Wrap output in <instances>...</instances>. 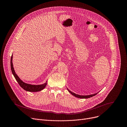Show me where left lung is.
I'll return each mask as SVG.
<instances>
[{
	"instance_id": "obj_1",
	"label": "left lung",
	"mask_w": 127,
	"mask_h": 127,
	"mask_svg": "<svg viewBox=\"0 0 127 127\" xmlns=\"http://www.w3.org/2000/svg\"><path fill=\"white\" fill-rule=\"evenodd\" d=\"M69 92L71 94V95H74V96L76 97H78V98H89V97H93L95 95H96V94H97V93H96L95 94H94V95H77V94H75L73 93H72L71 91H70L69 90H68Z\"/></svg>"
}]
</instances>
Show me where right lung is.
I'll list each match as a JSON object with an SVG mask.
<instances>
[{"label":"right lung","instance_id":"obj_1","mask_svg":"<svg viewBox=\"0 0 127 127\" xmlns=\"http://www.w3.org/2000/svg\"><path fill=\"white\" fill-rule=\"evenodd\" d=\"M12 55L11 57V59H10V67H11V70L12 73L15 78L16 80L18 82V83L19 84V85L21 86V87H22L24 90H26V91L28 92H39L41 91V90H43L47 85V82L41 85H32L30 84H27L26 83H25L23 82L22 80L20 79V78L15 73V72L14 71L13 67V64H12Z\"/></svg>","mask_w":127,"mask_h":127}]
</instances>
